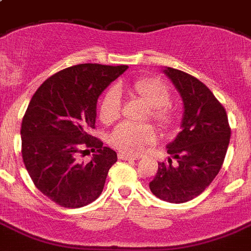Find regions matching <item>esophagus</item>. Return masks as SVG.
Wrapping results in <instances>:
<instances>
[{
  "instance_id": "esophagus-1",
  "label": "esophagus",
  "mask_w": 251,
  "mask_h": 251,
  "mask_svg": "<svg viewBox=\"0 0 251 251\" xmlns=\"http://www.w3.org/2000/svg\"><path fill=\"white\" fill-rule=\"evenodd\" d=\"M119 159H121V160H138L139 156L138 155H128V154H125V152H120Z\"/></svg>"
}]
</instances>
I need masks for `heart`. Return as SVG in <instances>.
<instances>
[{
  "label": "heart",
  "mask_w": 251,
  "mask_h": 251,
  "mask_svg": "<svg viewBox=\"0 0 251 251\" xmlns=\"http://www.w3.org/2000/svg\"><path fill=\"white\" fill-rule=\"evenodd\" d=\"M132 91L151 107L150 116L158 125L167 127L173 123V113L168 104L171 101V92L160 79L144 78L135 80L131 86ZM121 113V95L115 87L104 93L100 103V119L104 124H111L120 117ZM155 130L150 125H132L121 124L113 130L111 135V144L116 149L130 154H138L145 145L155 140Z\"/></svg>",
  "instance_id": "obj_1"
}]
</instances>
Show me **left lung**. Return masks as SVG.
Listing matches in <instances>:
<instances>
[{"instance_id":"obj_1","label":"left lung","mask_w":251,"mask_h":251,"mask_svg":"<svg viewBox=\"0 0 251 251\" xmlns=\"http://www.w3.org/2000/svg\"><path fill=\"white\" fill-rule=\"evenodd\" d=\"M183 102L180 131L167 144V152L176 165L158 163V172L149 183L150 191L163 201L184 203L200 196L222 167L231 130L225 108L201 80L178 69L165 67Z\"/></svg>"}]
</instances>
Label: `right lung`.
<instances>
[{
    "mask_svg": "<svg viewBox=\"0 0 251 251\" xmlns=\"http://www.w3.org/2000/svg\"><path fill=\"white\" fill-rule=\"evenodd\" d=\"M127 65L78 64L58 72L32 96L21 124L26 171L36 188L55 203L78 208L99 198L117 154L89 135L97 100ZM88 147L91 162L76 160Z\"/></svg>",
    "mask_w": 251,
    "mask_h": 251,
    "instance_id": "obj_1",
    "label": "right lung"
}]
</instances>
